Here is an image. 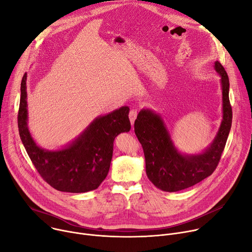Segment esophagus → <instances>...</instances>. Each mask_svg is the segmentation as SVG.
I'll return each instance as SVG.
<instances>
[{
	"instance_id": "34e87169",
	"label": "esophagus",
	"mask_w": 252,
	"mask_h": 252,
	"mask_svg": "<svg viewBox=\"0 0 252 252\" xmlns=\"http://www.w3.org/2000/svg\"><path fill=\"white\" fill-rule=\"evenodd\" d=\"M128 117H129V121H130L131 126H133L134 121H135L136 117H138V110H136V109H131V110L129 111Z\"/></svg>"
}]
</instances>
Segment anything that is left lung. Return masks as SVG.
Wrapping results in <instances>:
<instances>
[{"mask_svg":"<svg viewBox=\"0 0 252 252\" xmlns=\"http://www.w3.org/2000/svg\"><path fill=\"white\" fill-rule=\"evenodd\" d=\"M214 68L220 76L223 116L213 142L202 153H180L162 117L152 109L143 108L134 122V132L145 154L147 176L159 190L177 192L194 186L209 177L220 161L231 128L232 108L229 101V78L220 62L216 61Z\"/></svg>","mask_w":252,"mask_h":252,"instance_id":"8db88e82","label":"left lung"}]
</instances>
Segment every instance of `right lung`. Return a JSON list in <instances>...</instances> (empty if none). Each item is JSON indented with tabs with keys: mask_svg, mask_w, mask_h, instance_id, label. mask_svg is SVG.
Returning a JSON list of instances; mask_svg holds the SVG:
<instances>
[{
	"mask_svg": "<svg viewBox=\"0 0 252 252\" xmlns=\"http://www.w3.org/2000/svg\"><path fill=\"white\" fill-rule=\"evenodd\" d=\"M26 81L27 73L21 82L18 127L21 141L38 173L61 192L85 193L97 189L108 174L114 139L130 129L128 106L97 117L62 149L45 150L36 144L28 127Z\"/></svg>",
	"mask_w": 252,
	"mask_h": 252,
	"instance_id": "right-lung-1",
	"label": "right lung"
}]
</instances>
